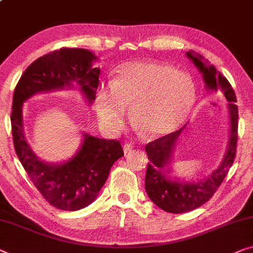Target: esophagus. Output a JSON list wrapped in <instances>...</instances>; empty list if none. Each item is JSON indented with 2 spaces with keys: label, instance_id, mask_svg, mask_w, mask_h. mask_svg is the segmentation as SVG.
<instances>
[{
  "label": "esophagus",
  "instance_id": "obj_1",
  "mask_svg": "<svg viewBox=\"0 0 253 253\" xmlns=\"http://www.w3.org/2000/svg\"><path fill=\"white\" fill-rule=\"evenodd\" d=\"M123 151H124V154L126 155V154H130L131 152L133 151V147L130 144H126L123 146Z\"/></svg>",
  "mask_w": 253,
  "mask_h": 253
}]
</instances>
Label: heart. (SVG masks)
<instances>
[{
	"label": "heart",
	"instance_id": "1",
	"mask_svg": "<svg viewBox=\"0 0 253 253\" xmlns=\"http://www.w3.org/2000/svg\"><path fill=\"white\" fill-rule=\"evenodd\" d=\"M196 89L188 73L153 60H134L119 67L114 80L97 86V120L106 132L124 127L132 106V119L152 138L164 137L184 123L192 111Z\"/></svg>",
	"mask_w": 253,
	"mask_h": 253
}]
</instances>
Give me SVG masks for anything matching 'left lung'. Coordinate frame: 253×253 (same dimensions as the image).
Listing matches in <instances>:
<instances>
[{
	"mask_svg": "<svg viewBox=\"0 0 253 253\" xmlns=\"http://www.w3.org/2000/svg\"><path fill=\"white\" fill-rule=\"evenodd\" d=\"M186 56L202 74L207 91L221 93L228 101L227 111L229 119V139L224 159L219 167L208 177L197 181H185L184 179L172 178L170 175L173 170L172 160L175 144L187 124H185L180 130L146 145V153L149 160L145 177L146 193L155 206L170 213H184L195 210L211 199L232 167L237 144L239 114L237 106L234 104L236 102V96L232 85L225 76H222L214 66L204 59L201 54L189 50L186 52Z\"/></svg>",
	"mask_w": 253,
	"mask_h": 253,
	"instance_id": "1",
	"label": "left lung"
}]
</instances>
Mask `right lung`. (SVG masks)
I'll return each mask as SVG.
<instances>
[{
  "mask_svg": "<svg viewBox=\"0 0 253 253\" xmlns=\"http://www.w3.org/2000/svg\"><path fill=\"white\" fill-rule=\"evenodd\" d=\"M92 51L63 47L40 57L21 75L13 92L11 126L17 156L33 184L51 206L64 211L81 210L93 202L116 161L124 155L116 140L84 132L82 144L71 159L50 163L29 146L24 131V102L38 93L79 86L92 105L99 84L100 68Z\"/></svg>",
  "mask_w": 253,
  "mask_h": 253,
  "instance_id": "add662e5",
  "label": "right lung"
}]
</instances>
